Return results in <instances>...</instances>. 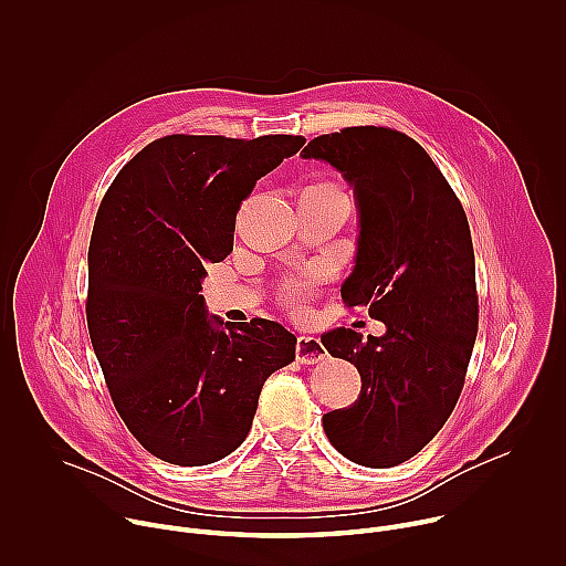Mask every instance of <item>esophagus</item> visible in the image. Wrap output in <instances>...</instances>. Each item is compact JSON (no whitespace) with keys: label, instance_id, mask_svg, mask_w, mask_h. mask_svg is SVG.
Instances as JSON below:
<instances>
[{"label":"esophagus","instance_id":"1","mask_svg":"<svg viewBox=\"0 0 566 566\" xmlns=\"http://www.w3.org/2000/svg\"><path fill=\"white\" fill-rule=\"evenodd\" d=\"M295 354H297V360L302 365H313V363H317V360L327 356V349H325V345H322V340L315 338V336H297Z\"/></svg>","mask_w":566,"mask_h":566}]
</instances>
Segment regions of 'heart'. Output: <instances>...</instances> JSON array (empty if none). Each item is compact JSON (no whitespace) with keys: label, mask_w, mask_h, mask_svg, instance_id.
Instances as JSON below:
<instances>
[{"label":"heart","mask_w":566,"mask_h":566,"mask_svg":"<svg viewBox=\"0 0 566 566\" xmlns=\"http://www.w3.org/2000/svg\"><path fill=\"white\" fill-rule=\"evenodd\" d=\"M286 297L293 300V302L302 300V286H300V284H289V286H286Z\"/></svg>","instance_id":"obj_1"}]
</instances>
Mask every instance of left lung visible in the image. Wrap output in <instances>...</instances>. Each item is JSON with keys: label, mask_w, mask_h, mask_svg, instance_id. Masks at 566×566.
Returning a JSON list of instances; mask_svg holds the SVG:
<instances>
[{"label": "left lung", "mask_w": 566, "mask_h": 566, "mask_svg": "<svg viewBox=\"0 0 566 566\" xmlns=\"http://www.w3.org/2000/svg\"><path fill=\"white\" fill-rule=\"evenodd\" d=\"M300 156L325 160L354 190L356 258L340 293L385 325L367 340L345 327L322 336L360 374L358 400L322 428L354 463L398 465L434 439L463 387L476 338L468 219L430 154L400 132L347 127Z\"/></svg>", "instance_id": "1"}]
</instances>
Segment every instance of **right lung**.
I'll return each instance as SVG.
<instances>
[{"label":"right lung","mask_w":566,"mask_h":566,"mask_svg":"<svg viewBox=\"0 0 566 566\" xmlns=\"http://www.w3.org/2000/svg\"><path fill=\"white\" fill-rule=\"evenodd\" d=\"M304 145L172 134L140 149L107 190L90 244V338L114 406L154 457L208 465L251 432L266 378L295 336L253 317L208 315L206 266L232 251L255 184Z\"/></svg>","instance_id":"obj_1"}]
</instances>
